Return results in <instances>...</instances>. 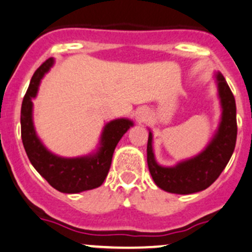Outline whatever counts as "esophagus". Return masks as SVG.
<instances>
[{
	"mask_svg": "<svg viewBox=\"0 0 252 252\" xmlns=\"http://www.w3.org/2000/svg\"><path fill=\"white\" fill-rule=\"evenodd\" d=\"M144 118H145L144 116H140V117H138V119H139V122H140V123H141L142 121H144Z\"/></svg>",
	"mask_w": 252,
	"mask_h": 252,
	"instance_id": "34e87169",
	"label": "esophagus"
}]
</instances>
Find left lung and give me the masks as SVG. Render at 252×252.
Returning <instances> with one entry per match:
<instances>
[{"label":"left lung","mask_w":252,"mask_h":252,"mask_svg":"<svg viewBox=\"0 0 252 252\" xmlns=\"http://www.w3.org/2000/svg\"><path fill=\"white\" fill-rule=\"evenodd\" d=\"M222 118L218 130L201 154L179 162L174 167H162L155 159L152 133L147 140V166L158 188L172 194L188 195L207 189L225 168L235 149L236 106L232 90L220 73L216 74Z\"/></svg>","instance_id":"1"}]
</instances>
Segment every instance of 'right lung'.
<instances>
[{"mask_svg":"<svg viewBox=\"0 0 252 252\" xmlns=\"http://www.w3.org/2000/svg\"><path fill=\"white\" fill-rule=\"evenodd\" d=\"M53 62V58H48L35 70L23 98L20 111L22 140L29 161L51 187L65 194H77L102 185L110 171L114 149L122 136L133 126V122L121 118L106 124L101 134L100 147L96 154L75 158H64L48 151L35 131L32 98L36 96L40 81L52 67Z\"/></svg>","mask_w":252,"mask_h":252,"instance_id":"right-lung-1","label":"right lung"}]
</instances>
